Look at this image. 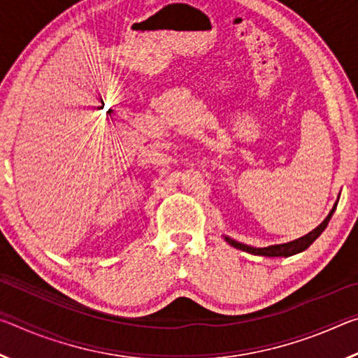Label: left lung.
I'll list each match as a JSON object with an SVG mask.
<instances>
[{
	"mask_svg": "<svg viewBox=\"0 0 358 358\" xmlns=\"http://www.w3.org/2000/svg\"><path fill=\"white\" fill-rule=\"evenodd\" d=\"M336 205H338V201H336L335 205H333V208L329 213V216H327L325 220L320 222L316 229L313 230V232L306 234L305 237H301V238L289 241V243L273 245V246H266V248H254V246H248L245 243H240V241H235V240L229 238V237H224V240H226L230 246L237 248V250H241V251H246L250 254H254V256H265V257H289V256H294V254H299L301 251H305L306 248H310V245H313V241L324 232L327 224H329V221H330V217L333 216V213H335Z\"/></svg>",
	"mask_w": 358,
	"mask_h": 358,
	"instance_id": "left-lung-1",
	"label": "left lung"
}]
</instances>
